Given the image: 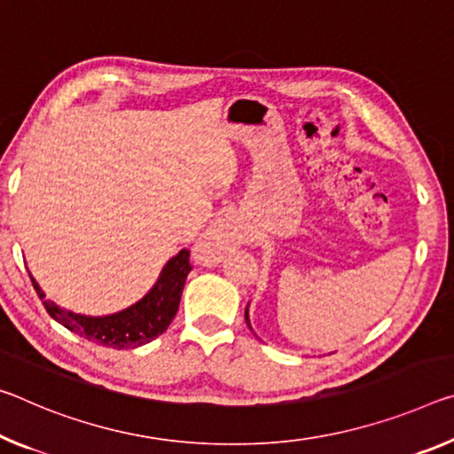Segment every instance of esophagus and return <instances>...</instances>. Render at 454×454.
<instances>
[{
  "mask_svg": "<svg viewBox=\"0 0 454 454\" xmlns=\"http://www.w3.org/2000/svg\"><path fill=\"white\" fill-rule=\"evenodd\" d=\"M236 242V232L228 220H218L201 234V239L193 247V256L201 264H218Z\"/></svg>",
  "mask_w": 454,
  "mask_h": 454,
  "instance_id": "34e87169",
  "label": "esophagus"
}]
</instances>
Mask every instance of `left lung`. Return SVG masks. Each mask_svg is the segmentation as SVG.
Listing matches in <instances>:
<instances>
[{
  "instance_id": "obj_1",
  "label": "left lung",
  "mask_w": 454,
  "mask_h": 454,
  "mask_svg": "<svg viewBox=\"0 0 454 454\" xmlns=\"http://www.w3.org/2000/svg\"><path fill=\"white\" fill-rule=\"evenodd\" d=\"M244 319H247V325L250 327V319H248V307H247V311H244ZM250 329H253V327H250Z\"/></svg>"
}]
</instances>
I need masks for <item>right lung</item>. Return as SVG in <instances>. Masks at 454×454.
Here are the masks:
<instances>
[{
    "mask_svg": "<svg viewBox=\"0 0 454 454\" xmlns=\"http://www.w3.org/2000/svg\"><path fill=\"white\" fill-rule=\"evenodd\" d=\"M192 270L190 250H179L169 258L168 264L160 272L157 283L151 286L145 297L137 301L135 305L123 309V311L103 315V317H90V315L72 313L56 305L54 301L46 299V293L40 289L35 278L30 275L32 285L38 297L44 303L48 315L70 331L81 337L105 348L113 349H133L145 345L160 337L169 323L174 321L182 291Z\"/></svg>",
    "mask_w": 454,
    "mask_h": 454,
    "instance_id": "add662e5",
    "label": "right lung"
}]
</instances>
